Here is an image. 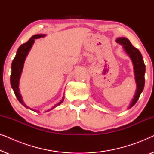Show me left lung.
Listing matches in <instances>:
<instances>
[{
	"instance_id": "8db88e82",
	"label": "left lung",
	"mask_w": 154,
	"mask_h": 154,
	"mask_svg": "<svg viewBox=\"0 0 154 154\" xmlns=\"http://www.w3.org/2000/svg\"><path fill=\"white\" fill-rule=\"evenodd\" d=\"M116 43L120 45H123V50L127 53L130 58L131 59L134 67V74L137 84V90L134 93V97L132 99L130 106H128L129 109L134 106L140 98V96L144 90L145 83V70L146 67L142 58V55L137 48H134L132 45L130 41L126 38H118L116 39Z\"/></svg>"
}]
</instances>
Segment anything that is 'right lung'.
Listing matches in <instances>:
<instances>
[{"mask_svg":"<svg viewBox=\"0 0 154 154\" xmlns=\"http://www.w3.org/2000/svg\"><path fill=\"white\" fill-rule=\"evenodd\" d=\"M45 35H46L45 34L34 35H33V36L26 42V43H25L24 44H22V45H20V48H18L17 52L15 57H14L13 61H12V66H11L12 73H11V75H10V84H11V87L14 92V94H15L16 97L17 98L19 102H20L23 106H24L26 108L31 109V111H37L35 110V109H31L30 107L27 106L26 105L24 104V102H23L22 95H21L20 94V88H19V85H20V78L22 73L23 68H24L25 60H26L29 51H30V50L31 49V48H32L33 43H34L35 39L45 37ZM64 97H63L62 100H61L60 102H58L57 104L54 105L52 108L49 109V110H48L46 112L52 110V109H53L54 108H55V107L62 104L63 101H64ZM38 112H39V111H38Z\"/></svg>","mask_w":154,"mask_h":154,"instance_id":"1","label":"right lung"}]
</instances>
